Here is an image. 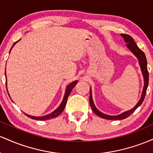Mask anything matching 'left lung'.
I'll use <instances>...</instances> for the list:
<instances>
[{
  "instance_id": "obj_1",
  "label": "left lung",
  "mask_w": 153,
  "mask_h": 153,
  "mask_svg": "<svg viewBox=\"0 0 153 153\" xmlns=\"http://www.w3.org/2000/svg\"><path fill=\"white\" fill-rule=\"evenodd\" d=\"M121 35L122 36L123 39H124L125 42H126V46L130 51H131L132 53L136 57L138 58L139 63H140V68H141V71L144 77V87L143 90H142V93L141 95V98L140 99L139 102H137L136 105L133 108L129 110V111H125V112L122 113V114L118 115V116H109V115H106L105 114H102L100 111H98L96 108L95 104H94L93 100H92V91H91L90 88V103L91 108H92V111L96 115L100 116V118H105V119H108V120H122L124 118L128 117V116L131 115L132 113H134L135 111L137 108L139 106L141 105L142 102L144 101V99L145 97L146 92H147V87H148V83H149V74L148 71H147V59H146L145 54L144 53L143 51L142 50L139 48L138 46L137 45L136 42L134 41V39L132 38L130 35H126V34H121Z\"/></svg>"
}]
</instances>
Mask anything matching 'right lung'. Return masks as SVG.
<instances>
[{
  "label": "right lung",
  "mask_w": 153,
  "mask_h": 153,
  "mask_svg": "<svg viewBox=\"0 0 153 153\" xmlns=\"http://www.w3.org/2000/svg\"><path fill=\"white\" fill-rule=\"evenodd\" d=\"M17 42H19V41H17ZM17 42L13 43V46L11 47V50L12 49V48L13 47V45H14L16 44ZM6 82H7V79H6ZM6 82V85L7 84V82ZM77 82H78V81H74V82H71V84H69V85L67 86V87H66V92H65V95H64V97H63L62 102H61V105L58 106V108H56L53 111V112H52L51 114H48V115H46V116H39V117H37V116H30V115H28L27 114H25L27 116H28L29 118H32V119L38 120V121H45V120H48V119H51V118H54L57 117L58 116H59V115L63 112V110H64L65 106H66V102H67V100H68V96H69L70 93H71L72 89H73L74 87V86L77 84Z\"/></svg>",
  "instance_id": "obj_1"
}]
</instances>
